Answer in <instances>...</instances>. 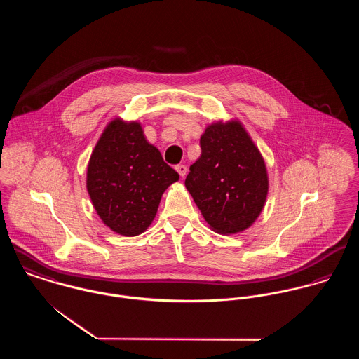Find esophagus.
Returning <instances> with one entry per match:
<instances>
[{
  "mask_svg": "<svg viewBox=\"0 0 359 359\" xmlns=\"http://www.w3.org/2000/svg\"><path fill=\"white\" fill-rule=\"evenodd\" d=\"M175 170H177V172L180 174V177H181V178H184V177H185V174H187V167H185L184 164H178V165H175Z\"/></svg>",
  "mask_w": 359,
  "mask_h": 359,
  "instance_id": "esophagus-1",
  "label": "esophagus"
}]
</instances>
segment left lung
Wrapping results in <instances>:
<instances>
[{
	"label": "left lung",
	"mask_w": 359,
	"mask_h": 359,
	"mask_svg": "<svg viewBox=\"0 0 359 359\" xmlns=\"http://www.w3.org/2000/svg\"><path fill=\"white\" fill-rule=\"evenodd\" d=\"M201 149L189 167L187 189L214 231H245L259 215L268 194L266 168L256 145L239 121H231L208 126Z\"/></svg>",
	"instance_id": "obj_1"
}]
</instances>
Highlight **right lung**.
Returning a JSON list of instances; mask_svg holds the SVG:
<instances>
[{
  "instance_id": "obj_1",
  "label": "right lung",
  "mask_w": 359,
  "mask_h": 359,
  "mask_svg": "<svg viewBox=\"0 0 359 359\" xmlns=\"http://www.w3.org/2000/svg\"><path fill=\"white\" fill-rule=\"evenodd\" d=\"M178 172L151 145L140 123L113 120L103 131L87 170V189L103 222L124 236L142 233L154 221L163 192Z\"/></svg>"
}]
</instances>
